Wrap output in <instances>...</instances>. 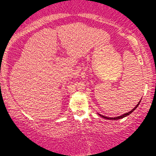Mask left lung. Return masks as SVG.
Wrapping results in <instances>:
<instances>
[{
	"mask_svg": "<svg viewBox=\"0 0 156 156\" xmlns=\"http://www.w3.org/2000/svg\"><path fill=\"white\" fill-rule=\"evenodd\" d=\"M141 101V100H140ZM140 101L139 102H138V104L136 105V106L133 108V109H132L131 111H130V112H128V113H125V114H123V115H120V116H118V117H115V118H109V117H107V116H104V115H100V114H98L100 115V116H101V117H102V118H104L105 119H107V120H119V119H122V118H125V117H126V116H127V115H129V114H131V113L133 112L134 110H135L137 107H138V105H140Z\"/></svg>",
	"mask_w": 156,
	"mask_h": 156,
	"instance_id": "8db88e82",
	"label": "left lung"
}]
</instances>
